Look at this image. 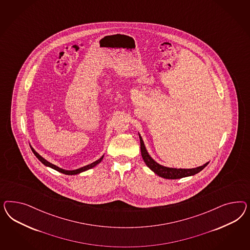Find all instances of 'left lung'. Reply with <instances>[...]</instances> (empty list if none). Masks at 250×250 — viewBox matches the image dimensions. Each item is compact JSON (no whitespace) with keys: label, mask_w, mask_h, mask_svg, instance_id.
Segmentation results:
<instances>
[{"label":"left lung","mask_w":250,"mask_h":250,"mask_svg":"<svg viewBox=\"0 0 250 250\" xmlns=\"http://www.w3.org/2000/svg\"><path fill=\"white\" fill-rule=\"evenodd\" d=\"M31 149H32V151L33 153L35 154V156L38 158L44 165L47 167H52L54 169H56V170H58V171H60L61 173H64V174L67 175H75L79 174V173H81V172H83V171H85V170H88V169H90L91 167H93L96 166L97 164H99L101 161H102V159H104V156L101 158V159H99L98 160H96V161H94L93 163H91V164H89V165H87V166L83 167H80V168H78V169H74V170H65V169H63V168H61V167H59L56 166V165H53L52 163H50V162H48L47 160H45V159H43L39 154H38V152H36V150L30 146Z\"/></svg>","instance_id":"1"}]
</instances>
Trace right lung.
I'll list each match as a JSON object with an SVG mask.
<instances>
[{"label":"right lung","instance_id":"obj_1","mask_svg":"<svg viewBox=\"0 0 250 250\" xmlns=\"http://www.w3.org/2000/svg\"><path fill=\"white\" fill-rule=\"evenodd\" d=\"M139 138H140L141 155H142V158L144 159L145 163L156 174L159 175L162 178L169 179V180H176V179H182L184 177L192 176V175L197 174L201 170H203L208 164V163H205L204 166L198 167H194V168H173V167H167L161 166L148 155V153L146 149L143 139H142L140 135H139Z\"/></svg>","mask_w":250,"mask_h":250}]
</instances>
